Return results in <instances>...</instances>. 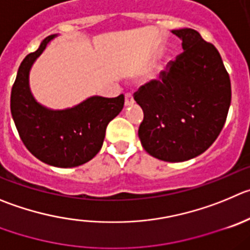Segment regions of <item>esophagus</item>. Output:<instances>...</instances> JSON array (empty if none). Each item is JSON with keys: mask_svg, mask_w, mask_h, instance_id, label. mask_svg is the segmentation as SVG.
Masks as SVG:
<instances>
[{"mask_svg": "<svg viewBox=\"0 0 250 250\" xmlns=\"http://www.w3.org/2000/svg\"><path fill=\"white\" fill-rule=\"evenodd\" d=\"M134 104V99H133V96L130 95V93H127L125 97V106H132V104Z\"/></svg>", "mask_w": 250, "mask_h": 250, "instance_id": "esophagus-1", "label": "esophagus"}]
</instances>
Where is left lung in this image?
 <instances>
[{"label":"left lung","instance_id":"left-lung-1","mask_svg":"<svg viewBox=\"0 0 250 250\" xmlns=\"http://www.w3.org/2000/svg\"><path fill=\"white\" fill-rule=\"evenodd\" d=\"M183 53L136 92L144 112L138 136L151 157L169 163L190 160L206 151L225 125L230 106V80L220 53L199 32L171 30Z\"/></svg>","mask_w":250,"mask_h":250}]
</instances>
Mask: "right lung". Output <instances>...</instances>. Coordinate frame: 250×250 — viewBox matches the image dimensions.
Listing matches in <instances>:
<instances>
[{"label": "right lung", "instance_id": "1", "mask_svg": "<svg viewBox=\"0 0 250 250\" xmlns=\"http://www.w3.org/2000/svg\"><path fill=\"white\" fill-rule=\"evenodd\" d=\"M57 37H46L21 62L11 92V113L21 139L37 159L51 167H75L90 162L102 148L107 125L122 111L125 96H91L64 109L39 104L30 91L29 72Z\"/></svg>", "mask_w": 250, "mask_h": 250}]
</instances>
